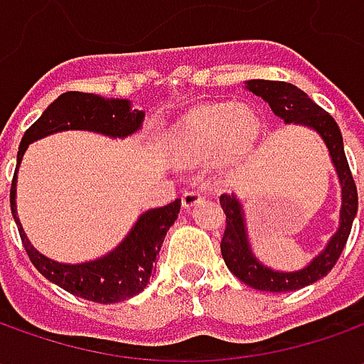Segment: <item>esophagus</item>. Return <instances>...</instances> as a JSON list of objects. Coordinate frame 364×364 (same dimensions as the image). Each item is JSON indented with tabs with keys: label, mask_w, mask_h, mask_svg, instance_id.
I'll use <instances>...</instances> for the list:
<instances>
[{
	"label": "esophagus",
	"mask_w": 364,
	"mask_h": 364,
	"mask_svg": "<svg viewBox=\"0 0 364 364\" xmlns=\"http://www.w3.org/2000/svg\"><path fill=\"white\" fill-rule=\"evenodd\" d=\"M204 196L198 192V190H186L182 192V206L184 208H190V206H196L198 203H203Z\"/></svg>",
	"instance_id": "esophagus-1"
}]
</instances>
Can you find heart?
Masks as SVG:
<instances>
[{
	"mask_svg": "<svg viewBox=\"0 0 364 364\" xmlns=\"http://www.w3.org/2000/svg\"><path fill=\"white\" fill-rule=\"evenodd\" d=\"M257 115L245 105H203L192 109L172 132L176 160L198 164L215 154L218 168H232L253 149Z\"/></svg>",
	"mask_w": 364,
	"mask_h": 364,
	"instance_id": "obj_1",
	"label": "heart"
}]
</instances>
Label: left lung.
Segmentation results:
<instances>
[{
  "instance_id": "obj_1",
  "label": "left lung",
  "mask_w": 364,
  "mask_h": 364,
  "mask_svg": "<svg viewBox=\"0 0 364 364\" xmlns=\"http://www.w3.org/2000/svg\"><path fill=\"white\" fill-rule=\"evenodd\" d=\"M245 87L272 107V111L279 119H284L286 123L306 125L324 139L332 164L336 168L338 180H341V188H343L338 231L332 235V239L322 249V253H318V257L312 259L310 265H306L300 272H275L272 267H265L253 255V249L249 245L241 203L237 200L235 194L220 196V206L227 215V227L220 241V253L232 275H237L249 287L261 289V291H294V289H300L322 279L336 265L344 245L348 241L353 220L357 217V184L353 180L348 161L344 156L343 133L338 129L336 121L332 119V115H328L322 107L316 105L306 92L289 82L247 80Z\"/></svg>"
}]
</instances>
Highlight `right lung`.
I'll return each instance as SVG.
<instances>
[{"instance_id": "right-lung-1", "label": "right lung", "mask_w": 364, "mask_h": 364, "mask_svg": "<svg viewBox=\"0 0 364 364\" xmlns=\"http://www.w3.org/2000/svg\"><path fill=\"white\" fill-rule=\"evenodd\" d=\"M144 117L146 113L133 109L127 99H103L91 92L68 91L63 92L21 137L18 166L9 190V204L23 249L36 269L46 279L70 291L73 296L89 301L115 304L144 291V287L149 284L154 261L160 253L164 237L178 218L180 200L176 198L174 203L144 213L132 227V231L127 232V237L111 253H107L105 257L78 263V265H68V263L52 261L42 253H38L21 229L18 208H16L18 168L23 158V151L36 139L68 129L103 133L109 137H127L141 127Z\"/></svg>"}]
</instances>
